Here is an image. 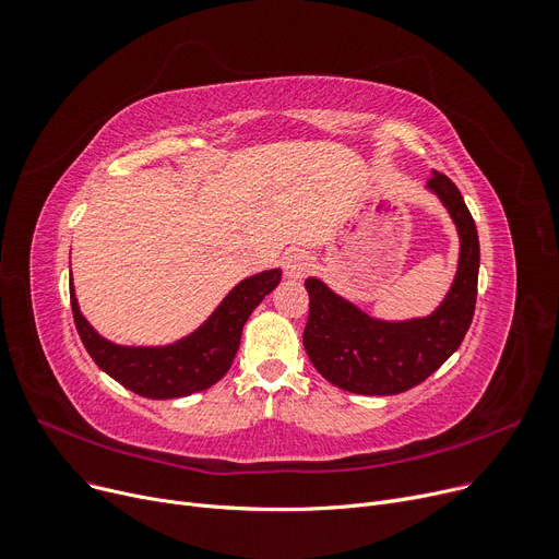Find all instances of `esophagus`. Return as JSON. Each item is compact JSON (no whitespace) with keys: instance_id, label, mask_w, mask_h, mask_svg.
<instances>
[{"instance_id":"34e87169","label":"esophagus","mask_w":559,"mask_h":559,"mask_svg":"<svg viewBox=\"0 0 559 559\" xmlns=\"http://www.w3.org/2000/svg\"><path fill=\"white\" fill-rule=\"evenodd\" d=\"M308 270H310V255L306 251H301V249L285 251V255H283V272H285L287 278L299 281V278H304L308 274Z\"/></svg>"}]
</instances>
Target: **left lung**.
<instances>
[{
    "label": "left lung",
    "mask_w": 559,
    "mask_h": 559,
    "mask_svg": "<svg viewBox=\"0 0 559 559\" xmlns=\"http://www.w3.org/2000/svg\"><path fill=\"white\" fill-rule=\"evenodd\" d=\"M427 189L441 199L459 233V264L445 299L427 318L385 322L306 278L310 297L304 347L326 381L358 395H397L425 381L459 349L477 299L479 239L456 185L433 171Z\"/></svg>",
    "instance_id": "8db88e82"
}]
</instances>
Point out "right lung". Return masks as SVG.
Here are the masks:
<instances>
[{
  "label": "right lung",
  "instance_id": "1",
  "mask_svg": "<svg viewBox=\"0 0 559 559\" xmlns=\"http://www.w3.org/2000/svg\"><path fill=\"white\" fill-rule=\"evenodd\" d=\"M278 283L281 270H266L245 278L197 331L164 347H126L103 337L80 310L72 274L70 306L78 333L95 366L141 397L174 400L205 391L230 370L239 349L241 329L255 306Z\"/></svg>",
  "mask_w": 559,
  "mask_h": 559
}]
</instances>
